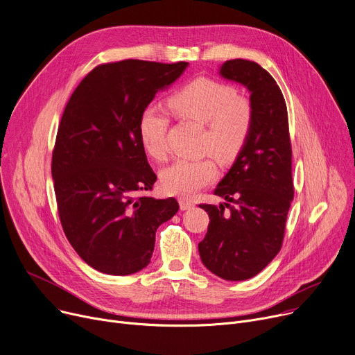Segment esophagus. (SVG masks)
Wrapping results in <instances>:
<instances>
[{
  "mask_svg": "<svg viewBox=\"0 0 355 355\" xmlns=\"http://www.w3.org/2000/svg\"><path fill=\"white\" fill-rule=\"evenodd\" d=\"M178 202H180V208H181L182 211H187V209L194 208V202L189 201V200H185V198H180V200H178Z\"/></svg>",
  "mask_w": 355,
  "mask_h": 355,
  "instance_id": "1",
  "label": "esophagus"
}]
</instances>
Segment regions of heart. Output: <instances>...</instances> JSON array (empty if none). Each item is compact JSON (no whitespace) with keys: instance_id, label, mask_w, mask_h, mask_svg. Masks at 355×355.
Wrapping results in <instances>:
<instances>
[{"instance_id":"obj_1","label":"heart","mask_w":355,"mask_h":355,"mask_svg":"<svg viewBox=\"0 0 355 355\" xmlns=\"http://www.w3.org/2000/svg\"><path fill=\"white\" fill-rule=\"evenodd\" d=\"M168 109L180 119L204 125L202 150L219 163L228 164L243 150L253 125V107L238 90L223 82L200 78L187 83L168 98ZM170 119L157 107H146L139 120V137L144 151L157 161L168 154ZM216 167L208 157L178 159L161 173V188L178 197H189L214 181Z\"/></svg>"}]
</instances>
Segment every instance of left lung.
Instances as JSON below:
<instances>
[{"label":"left lung","instance_id":"8db88e82","mask_svg":"<svg viewBox=\"0 0 355 355\" xmlns=\"http://www.w3.org/2000/svg\"><path fill=\"white\" fill-rule=\"evenodd\" d=\"M220 75L250 92L253 125L232 168L214 189L227 202L200 204L211 220L198 250L214 275L238 282L262 272L282 248L295 197L292 143L284 98L268 71L252 60L231 59Z\"/></svg>","mask_w":355,"mask_h":355}]
</instances>
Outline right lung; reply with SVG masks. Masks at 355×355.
Returning <instances> with one entry per match:
<instances>
[{
    "mask_svg": "<svg viewBox=\"0 0 355 355\" xmlns=\"http://www.w3.org/2000/svg\"><path fill=\"white\" fill-rule=\"evenodd\" d=\"M187 62L140 59L90 71L63 110L52 151L58 214L82 259L106 275H132L150 263L155 232L178 211L175 198L140 196L157 175L147 163L139 120L158 90Z\"/></svg>",
    "mask_w": 355,
    "mask_h": 355,
    "instance_id": "obj_1",
    "label": "right lung"
}]
</instances>
